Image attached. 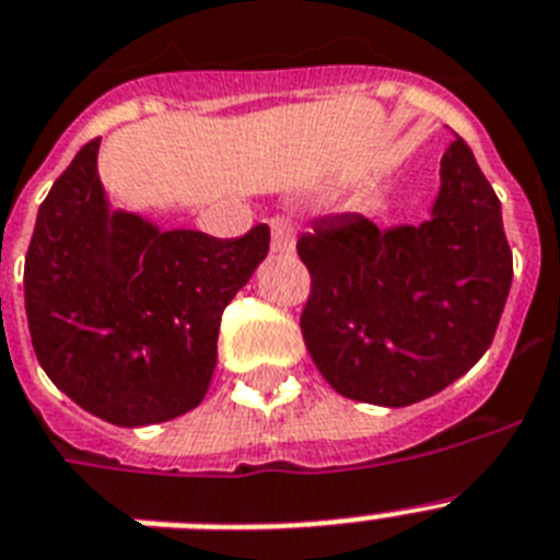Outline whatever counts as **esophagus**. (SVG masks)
Returning a JSON list of instances; mask_svg holds the SVG:
<instances>
[{"label":"esophagus","mask_w":560,"mask_h":560,"mask_svg":"<svg viewBox=\"0 0 560 560\" xmlns=\"http://www.w3.org/2000/svg\"><path fill=\"white\" fill-rule=\"evenodd\" d=\"M271 252H277V255L294 252V223L285 221V218L271 221Z\"/></svg>","instance_id":"34e87169"}]
</instances>
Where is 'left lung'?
<instances>
[{"instance_id": "1", "label": "left lung", "mask_w": 560, "mask_h": 560, "mask_svg": "<svg viewBox=\"0 0 560 560\" xmlns=\"http://www.w3.org/2000/svg\"><path fill=\"white\" fill-rule=\"evenodd\" d=\"M442 186L419 226L334 214L298 241L312 275L305 348L337 394L405 408L485 357L513 283L501 203L470 147L442 155Z\"/></svg>"}]
</instances>
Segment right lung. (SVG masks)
<instances>
[{
  "mask_svg": "<svg viewBox=\"0 0 560 560\" xmlns=\"http://www.w3.org/2000/svg\"><path fill=\"white\" fill-rule=\"evenodd\" d=\"M98 143L75 152L36 214L27 328L61 394L104 422L143 428L207 396L223 308L269 255V226L221 241L109 209Z\"/></svg>",
  "mask_w": 560,
  "mask_h": 560,
  "instance_id": "obj_1",
  "label": "right lung"
}]
</instances>
